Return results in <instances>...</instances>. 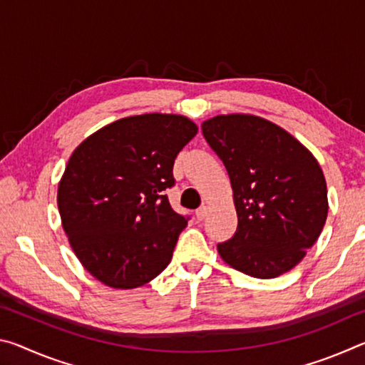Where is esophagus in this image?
Segmentation results:
<instances>
[{
	"instance_id": "obj_1",
	"label": "esophagus",
	"mask_w": 365,
	"mask_h": 365,
	"mask_svg": "<svg viewBox=\"0 0 365 365\" xmlns=\"http://www.w3.org/2000/svg\"><path fill=\"white\" fill-rule=\"evenodd\" d=\"M206 215H207V207H206V206H201V207L196 211V219H197V220H205Z\"/></svg>"
}]
</instances>
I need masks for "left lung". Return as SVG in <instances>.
I'll use <instances>...</instances> for the list:
<instances>
[{
	"label": "left lung",
	"instance_id": "left-lung-1",
	"mask_svg": "<svg viewBox=\"0 0 365 365\" xmlns=\"http://www.w3.org/2000/svg\"><path fill=\"white\" fill-rule=\"evenodd\" d=\"M202 135L228 172L238 227L217 245L230 267L275 279L298 265L322 233L329 197L322 168L285 128L252 114H220Z\"/></svg>",
	"mask_w": 365,
	"mask_h": 365
}]
</instances>
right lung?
Here are the masks:
<instances>
[{"label":"right lung","instance_id":"add662e5","mask_svg":"<svg viewBox=\"0 0 365 365\" xmlns=\"http://www.w3.org/2000/svg\"><path fill=\"white\" fill-rule=\"evenodd\" d=\"M196 133L185 115H130L71 154L58 185L61 224L80 264L106 287H143L169 265L187 219L164 190L174 185L177 154Z\"/></svg>","mask_w":365,"mask_h":365}]
</instances>
